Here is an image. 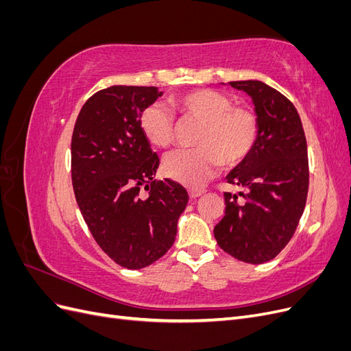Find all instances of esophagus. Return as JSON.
<instances>
[{
	"label": "esophagus",
	"instance_id": "obj_1",
	"mask_svg": "<svg viewBox=\"0 0 351 351\" xmlns=\"http://www.w3.org/2000/svg\"><path fill=\"white\" fill-rule=\"evenodd\" d=\"M204 193H205L204 189H189V196L192 197V199H196V197L202 196Z\"/></svg>",
	"mask_w": 351,
	"mask_h": 351
}]
</instances>
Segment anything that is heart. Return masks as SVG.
<instances>
[{"label": "heart", "mask_w": 351, "mask_h": 351, "mask_svg": "<svg viewBox=\"0 0 351 351\" xmlns=\"http://www.w3.org/2000/svg\"><path fill=\"white\" fill-rule=\"evenodd\" d=\"M173 110L184 120L196 121L193 149H180L165 156L164 174L187 187H197L217 169L237 165L253 149L258 139V119L246 107L232 105L224 93L195 89L171 99ZM141 130L152 146L165 149L174 139V121L169 112L154 104L141 114Z\"/></svg>", "instance_id": "heart-1"}]
</instances>
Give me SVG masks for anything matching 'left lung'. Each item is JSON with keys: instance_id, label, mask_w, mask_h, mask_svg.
I'll use <instances>...</instances> for the list:
<instances>
[{"instance_id": "left-lung-1", "label": "left lung", "mask_w": 351, "mask_h": 351, "mask_svg": "<svg viewBox=\"0 0 351 351\" xmlns=\"http://www.w3.org/2000/svg\"><path fill=\"white\" fill-rule=\"evenodd\" d=\"M252 98L258 139L226 177L244 189L226 193V215L214 228L218 246L247 263L274 259L293 237L309 189V161L300 115L282 93L261 80L228 82Z\"/></svg>"}]
</instances>
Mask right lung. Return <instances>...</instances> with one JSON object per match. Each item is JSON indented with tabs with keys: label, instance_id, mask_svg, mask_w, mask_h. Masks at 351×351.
Wrapping results in <instances>:
<instances>
[{
	"label": "right lung",
	"instance_id": "1",
	"mask_svg": "<svg viewBox=\"0 0 351 351\" xmlns=\"http://www.w3.org/2000/svg\"><path fill=\"white\" fill-rule=\"evenodd\" d=\"M164 92L111 86L82 107L71 137V180L93 239L127 269L154 263L173 246L189 195L154 180L159 158L141 130V114ZM145 188L148 193L141 195Z\"/></svg>",
	"mask_w": 351,
	"mask_h": 351
}]
</instances>
